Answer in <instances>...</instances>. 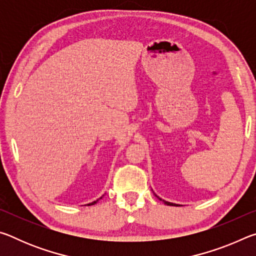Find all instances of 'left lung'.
<instances>
[{
    "instance_id": "8db88e82",
    "label": "left lung",
    "mask_w": 256,
    "mask_h": 256,
    "mask_svg": "<svg viewBox=\"0 0 256 256\" xmlns=\"http://www.w3.org/2000/svg\"><path fill=\"white\" fill-rule=\"evenodd\" d=\"M160 200H162V198H160ZM164 204H167V206H176L175 203H170V202H167V201H164Z\"/></svg>"
}]
</instances>
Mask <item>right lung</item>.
<instances>
[{"instance_id": "obj_1", "label": "right lung", "mask_w": 256, "mask_h": 256, "mask_svg": "<svg viewBox=\"0 0 256 256\" xmlns=\"http://www.w3.org/2000/svg\"><path fill=\"white\" fill-rule=\"evenodd\" d=\"M97 201H98V200H97ZM97 201H94L92 203H89V204H88V206H92V204H94V203H96Z\"/></svg>"}]
</instances>
